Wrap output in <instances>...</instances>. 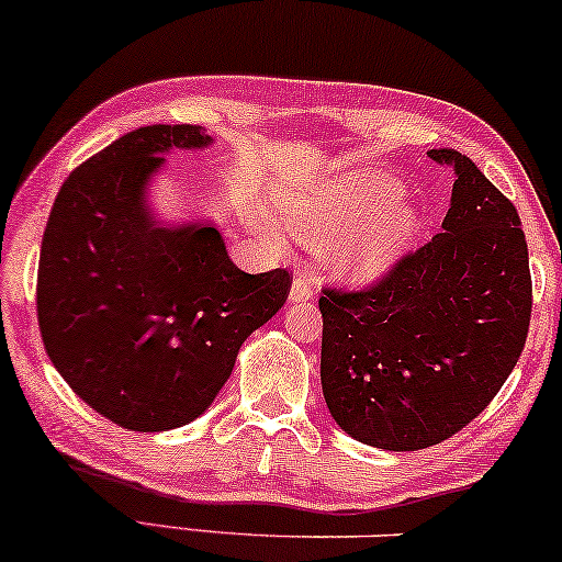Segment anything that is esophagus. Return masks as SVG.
<instances>
[{
  "instance_id": "1",
  "label": "esophagus",
  "mask_w": 562,
  "mask_h": 562,
  "mask_svg": "<svg viewBox=\"0 0 562 562\" xmlns=\"http://www.w3.org/2000/svg\"><path fill=\"white\" fill-rule=\"evenodd\" d=\"M314 293H316V277L308 272H297L293 280V288H290V301L303 303L308 301V297H314Z\"/></svg>"
}]
</instances>
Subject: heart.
Instances as JSON below:
<instances>
[{
    "label": "heart",
    "instance_id": "heart-1",
    "mask_svg": "<svg viewBox=\"0 0 562 562\" xmlns=\"http://www.w3.org/2000/svg\"><path fill=\"white\" fill-rule=\"evenodd\" d=\"M400 181L386 173H379V170L352 173L329 183L316 194L290 199V202L280 204V217L295 236L305 240L334 236L326 246L331 265L347 274L368 277L381 272L412 238V233L417 228L415 212L394 210L363 231H342L363 225L375 212L392 204L400 196ZM337 232L340 233L339 237L336 236ZM272 236L280 238V231H274Z\"/></svg>",
    "mask_w": 562,
    "mask_h": 562
}]
</instances>
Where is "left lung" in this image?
<instances>
[{
	"label": "left lung",
	"mask_w": 562,
	"mask_h": 562,
	"mask_svg": "<svg viewBox=\"0 0 562 562\" xmlns=\"http://www.w3.org/2000/svg\"><path fill=\"white\" fill-rule=\"evenodd\" d=\"M440 233L371 285H324L322 386L347 436L417 451L467 428L514 371L531 318L529 248L514 202L453 150Z\"/></svg>",
	"instance_id": "left-lung-1"
}]
</instances>
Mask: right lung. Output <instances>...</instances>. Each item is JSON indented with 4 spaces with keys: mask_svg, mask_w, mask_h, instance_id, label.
<instances>
[{
    "mask_svg": "<svg viewBox=\"0 0 562 562\" xmlns=\"http://www.w3.org/2000/svg\"><path fill=\"white\" fill-rule=\"evenodd\" d=\"M199 126H139L56 194L41 244L35 311L56 371L126 430L158 432L202 415L244 339L290 295L288 269L248 274L207 225L153 228L147 176L170 147H204Z\"/></svg>",
    "mask_w": 562,
    "mask_h": 562,
    "instance_id": "add662e5",
    "label": "right lung"
}]
</instances>
